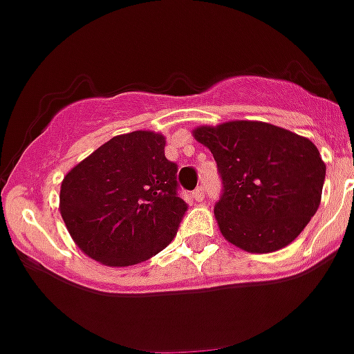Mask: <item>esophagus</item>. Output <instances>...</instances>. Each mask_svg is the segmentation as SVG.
<instances>
[{"label":"esophagus","mask_w":354,"mask_h":354,"mask_svg":"<svg viewBox=\"0 0 354 354\" xmlns=\"http://www.w3.org/2000/svg\"><path fill=\"white\" fill-rule=\"evenodd\" d=\"M192 196H194L196 201H203V199H205V187L199 185L198 189H196L194 192H192Z\"/></svg>","instance_id":"1"}]
</instances>
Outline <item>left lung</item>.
Returning <instances> with one entry per match:
<instances>
[{
  "label": "left lung",
  "instance_id": "obj_1",
  "mask_svg": "<svg viewBox=\"0 0 354 354\" xmlns=\"http://www.w3.org/2000/svg\"><path fill=\"white\" fill-rule=\"evenodd\" d=\"M217 162L223 194L214 214L223 236L250 253L290 244L321 205L326 165L312 140L260 121L199 126Z\"/></svg>",
  "mask_w": 354,
  "mask_h": 354
}]
</instances>
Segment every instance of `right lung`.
<instances>
[{
    "label": "right lung",
    "instance_id": "obj_1",
    "mask_svg": "<svg viewBox=\"0 0 354 354\" xmlns=\"http://www.w3.org/2000/svg\"><path fill=\"white\" fill-rule=\"evenodd\" d=\"M164 147V135L155 131L118 135L64 176L60 214L92 260L135 266L173 242L187 203Z\"/></svg>",
    "mask_w": 354,
    "mask_h": 354
}]
</instances>
